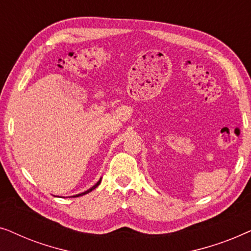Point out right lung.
<instances>
[{
  "instance_id": "obj_1",
  "label": "right lung",
  "mask_w": 251,
  "mask_h": 251,
  "mask_svg": "<svg viewBox=\"0 0 251 251\" xmlns=\"http://www.w3.org/2000/svg\"><path fill=\"white\" fill-rule=\"evenodd\" d=\"M100 181H101V178H100V179H99V180L97 181V183H96V184L94 185V186H92V187H90V188H89V190H87V191H84V192H82V193H78V194H76V195H73V197H72V198H77V197H82V195H84V194H88V193H89V192H91L92 190H95V188H96V187H97L99 184H100Z\"/></svg>"
}]
</instances>
